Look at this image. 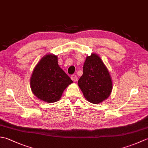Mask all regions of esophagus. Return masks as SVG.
<instances>
[{
  "instance_id": "34e87169",
  "label": "esophagus",
  "mask_w": 148,
  "mask_h": 148,
  "mask_svg": "<svg viewBox=\"0 0 148 148\" xmlns=\"http://www.w3.org/2000/svg\"><path fill=\"white\" fill-rule=\"evenodd\" d=\"M71 77L73 81H76L77 80V77L76 74H72Z\"/></svg>"
}]
</instances>
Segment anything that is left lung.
I'll return each instance as SVG.
<instances>
[{
    "label": "left lung",
    "instance_id": "obj_1",
    "mask_svg": "<svg viewBox=\"0 0 148 148\" xmlns=\"http://www.w3.org/2000/svg\"><path fill=\"white\" fill-rule=\"evenodd\" d=\"M77 84L84 97L91 103L97 104L108 98L112 91V80L98 55L93 53L87 56Z\"/></svg>",
    "mask_w": 148,
    "mask_h": 148
}]
</instances>
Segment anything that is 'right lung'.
<instances>
[{
    "label": "right lung",
    "instance_id": "obj_1",
    "mask_svg": "<svg viewBox=\"0 0 148 148\" xmlns=\"http://www.w3.org/2000/svg\"><path fill=\"white\" fill-rule=\"evenodd\" d=\"M73 81L59 67L57 56L47 55L37 64L30 79L33 93L42 101L52 103Z\"/></svg>",
    "mask_w": 148,
    "mask_h": 148
}]
</instances>
